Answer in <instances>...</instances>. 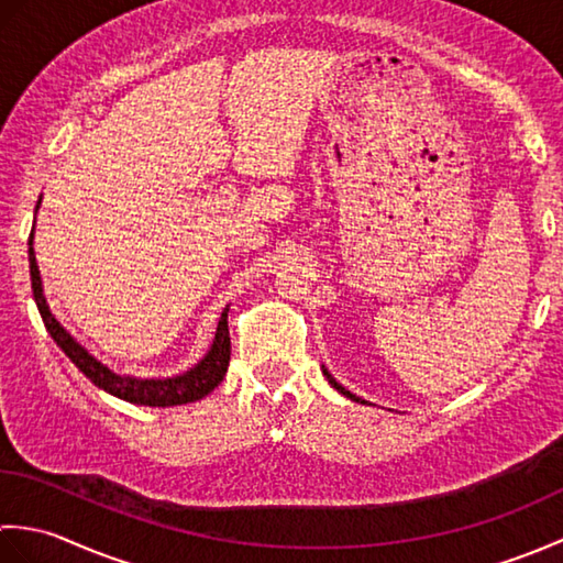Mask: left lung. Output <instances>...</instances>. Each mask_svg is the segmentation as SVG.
Returning <instances> with one entry per match:
<instances>
[{
  "label": "left lung",
  "instance_id": "8db88e82",
  "mask_svg": "<svg viewBox=\"0 0 563 563\" xmlns=\"http://www.w3.org/2000/svg\"><path fill=\"white\" fill-rule=\"evenodd\" d=\"M321 373H324V377L329 379V385H331L333 389H336L339 394H343V397H345V399H351V401H357V404H367L365 399H361V397H355V394H351L349 389H345V387H341V385H339V382H336V379H333V377L329 375V369H327L324 365H321Z\"/></svg>",
  "mask_w": 563,
  "mask_h": 563
}]
</instances>
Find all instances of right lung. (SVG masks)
I'll return each instance as SVG.
<instances>
[{"mask_svg":"<svg viewBox=\"0 0 563 563\" xmlns=\"http://www.w3.org/2000/svg\"><path fill=\"white\" fill-rule=\"evenodd\" d=\"M38 208H41V200L38 206H35V212H38ZM33 232H35V220L29 236V268H31V290H33L35 307H38L43 324L47 333L53 336V341L63 349V353L69 357V361L79 367V373L84 377H89L99 389L109 391L113 397L130 404L162 406L164 409V406H181V404H190L208 397V394L224 379L227 367H230V353H232L230 329H227V312H230V305L222 309L218 331H214V339L210 343L208 353L202 355L194 367H188L186 373L174 375V377H147V379L121 375L103 361H99L97 355L84 349V345L63 327V321L51 312V305H47L45 292H43L38 263H35Z\"/></svg>","mask_w":563,"mask_h":563,"instance_id":"obj_1","label":"right lung"}]
</instances>
